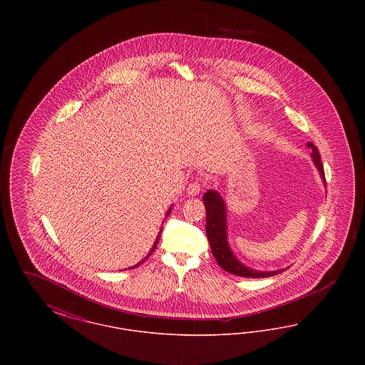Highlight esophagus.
Returning a JSON list of instances; mask_svg holds the SVG:
<instances>
[{
  "instance_id": "1",
  "label": "esophagus",
  "mask_w": 365,
  "mask_h": 365,
  "mask_svg": "<svg viewBox=\"0 0 365 365\" xmlns=\"http://www.w3.org/2000/svg\"><path fill=\"white\" fill-rule=\"evenodd\" d=\"M201 192V183L198 180L195 182H191L190 185L187 186V194L194 197V195H198Z\"/></svg>"
}]
</instances>
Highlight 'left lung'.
Returning <instances> with one entry per match:
<instances>
[{"instance_id":"8db88e82","label":"left lung","mask_w":365,"mask_h":365,"mask_svg":"<svg viewBox=\"0 0 365 365\" xmlns=\"http://www.w3.org/2000/svg\"><path fill=\"white\" fill-rule=\"evenodd\" d=\"M308 148L312 149V160L319 170L320 178L323 179V183H326L324 176V168L320 160V155L317 148L312 142H308ZM204 205L207 209V237H208L209 245L213 257L217 261V264L232 275L243 277V278H268L278 275L286 269H278V271H256L246 265H243L241 261L238 260L234 253L230 249V245L227 242V219H226V204L220 194L217 191L208 190L202 197Z\"/></svg>"}]
</instances>
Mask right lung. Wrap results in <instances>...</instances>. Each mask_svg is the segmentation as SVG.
Segmentation results:
<instances>
[{"label":"right lung","mask_w":365,"mask_h":365,"mask_svg":"<svg viewBox=\"0 0 365 365\" xmlns=\"http://www.w3.org/2000/svg\"><path fill=\"white\" fill-rule=\"evenodd\" d=\"M171 209H173V208L168 209V212H167V216H168V215H170V213H171ZM167 216H165V217H167ZM160 234H161V230H160V232H158V235H157L156 242L153 243V246H152V249H150V252H149V255H148V256H146V257H145V259H143V260L140 261V262H143V261L146 260V259H148V257H149V256H150V255H152V253H153V252H155V249H156V247H157V243H158V240H160ZM140 262H139V264H140ZM139 264H137V265H134V267H133V268H135V267H138Z\"/></svg>","instance_id":"obj_1"}]
</instances>
